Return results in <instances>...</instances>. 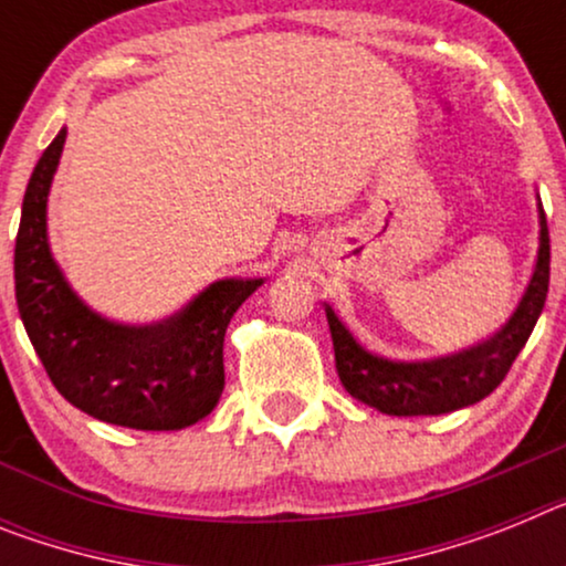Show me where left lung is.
Returning a JSON list of instances; mask_svg holds the SVG:
<instances>
[{"mask_svg": "<svg viewBox=\"0 0 566 566\" xmlns=\"http://www.w3.org/2000/svg\"><path fill=\"white\" fill-rule=\"evenodd\" d=\"M547 286L549 231L538 200V258H535L533 277L526 283L518 308L501 326V332L455 355L429 357V360H392V357L366 349L335 315V308L326 303V321H329L332 343H335V366L340 384L352 398L366 407L384 415H398V418L443 415L472 407L495 392L506 378V371L538 323L541 308L547 301Z\"/></svg>", "mask_w": 566, "mask_h": 566, "instance_id": "left-lung-1", "label": "left lung"}]
</instances>
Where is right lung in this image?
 I'll return each instance as SVG.
<instances>
[{"label": "right lung", "mask_w": 566, "mask_h": 566, "mask_svg": "<svg viewBox=\"0 0 566 566\" xmlns=\"http://www.w3.org/2000/svg\"><path fill=\"white\" fill-rule=\"evenodd\" d=\"M62 128L33 168L22 200L13 280L19 317L51 384L96 421L171 432L202 421L223 395V340L234 312L263 277L211 283L177 315L145 326L103 317L82 301L48 243V195Z\"/></svg>", "instance_id": "obj_1"}]
</instances>
